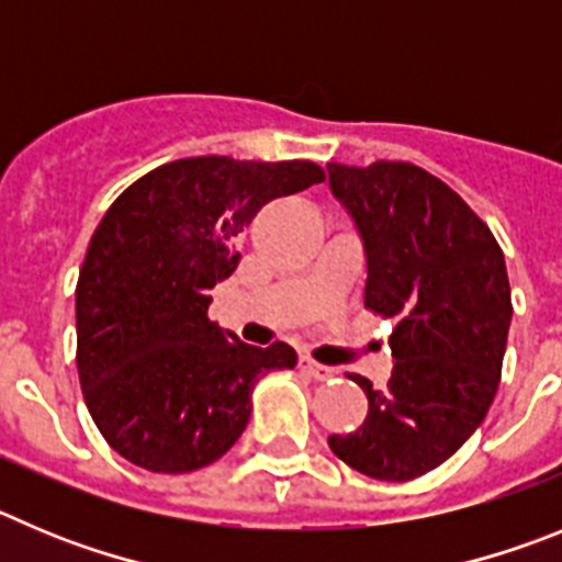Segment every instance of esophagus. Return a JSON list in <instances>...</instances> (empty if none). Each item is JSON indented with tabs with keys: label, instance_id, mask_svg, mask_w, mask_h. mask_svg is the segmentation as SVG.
<instances>
[{
	"label": "esophagus",
	"instance_id": "esophagus-1",
	"mask_svg": "<svg viewBox=\"0 0 562 562\" xmlns=\"http://www.w3.org/2000/svg\"><path fill=\"white\" fill-rule=\"evenodd\" d=\"M300 369L311 378H316V381H330L336 375V369L325 367V363H316L311 356H300Z\"/></svg>",
	"mask_w": 562,
	"mask_h": 562
}]
</instances>
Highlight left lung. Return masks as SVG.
<instances>
[{"label":"left lung","mask_w":562,"mask_h":562,"mask_svg":"<svg viewBox=\"0 0 562 562\" xmlns=\"http://www.w3.org/2000/svg\"><path fill=\"white\" fill-rule=\"evenodd\" d=\"M327 184L361 237L363 305L397 318L389 386L352 375L369 414L327 445L363 476L408 482L451 459L487 417L513 322L507 262L476 212L417 165L330 161Z\"/></svg>","instance_id":"8db88e82"}]
</instances>
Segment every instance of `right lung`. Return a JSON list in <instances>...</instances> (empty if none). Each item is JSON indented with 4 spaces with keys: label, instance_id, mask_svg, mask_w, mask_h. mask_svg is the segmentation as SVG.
<instances>
[{
    "label": "right lung",
    "instance_id": "add662e5",
    "mask_svg": "<svg viewBox=\"0 0 562 562\" xmlns=\"http://www.w3.org/2000/svg\"><path fill=\"white\" fill-rule=\"evenodd\" d=\"M325 181L313 161L193 156L125 190L75 288L78 375L105 442L154 473H190L246 431L262 375L296 367L288 344L251 347L206 318L260 206Z\"/></svg>",
    "mask_w": 562,
    "mask_h": 562
}]
</instances>
